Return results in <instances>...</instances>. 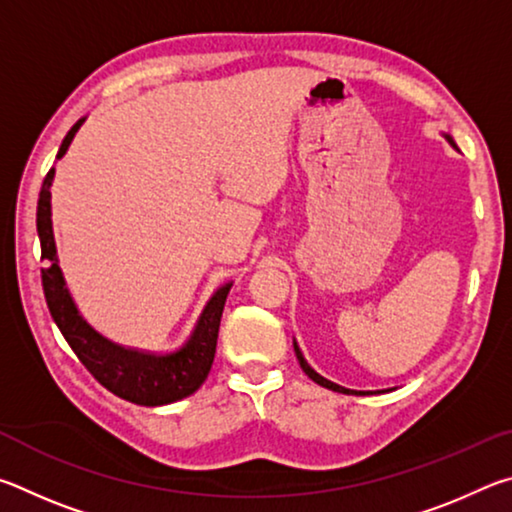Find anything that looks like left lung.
I'll list each match as a JSON object with an SVG mask.
<instances>
[{
	"label": "left lung",
	"instance_id": "obj_1",
	"mask_svg": "<svg viewBox=\"0 0 512 512\" xmlns=\"http://www.w3.org/2000/svg\"><path fill=\"white\" fill-rule=\"evenodd\" d=\"M296 357H298V361H300V368L307 372L309 375V379H314L316 384H320V386H325V388H329V391H336V393H354V391H350V388H343V386H336V384H332V381H327L325 377H320L318 372H314L311 370L309 366H307V361H305V357H302L300 354V350H298V345H296ZM359 395H366V393H359Z\"/></svg>",
	"mask_w": 512,
	"mask_h": 512
}]
</instances>
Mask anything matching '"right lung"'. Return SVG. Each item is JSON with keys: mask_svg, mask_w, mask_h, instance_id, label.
I'll return each mask as SVG.
<instances>
[{"mask_svg": "<svg viewBox=\"0 0 512 512\" xmlns=\"http://www.w3.org/2000/svg\"><path fill=\"white\" fill-rule=\"evenodd\" d=\"M81 124L83 119L69 128L56 158H63ZM51 180H54V167L47 171L45 180H42L36 216L42 253L40 259L45 262V266H42V289H45L51 318L56 320L69 348L74 350L83 366L90 370V375L103 388H108L110 393L121 397V400L142 406H160L183 400V397L198 391L207 375H210L216 339H219L223 305L232 284L228 282L214 291V296L207 300L203 314L196 320L194 332L176 350L142 352L121 348V345L103 339L79 316L72 296H69L65 287L63 273H60L54 230H51Z\"/></svg>", "mask_w": 512, "mask_h": 512, "instance_id": "add662e5", "label": "right lung"}]
</instances>
